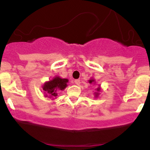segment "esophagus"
<instances>
[{"label":"esophagus","instance_id":"esophagus-1","mask_svg":"<svg viewBox=\"0 0 150 150\" xmlns=\"http://www.w3.org/2000/svg\"><path fill=\"white\" fill-rule=\"evenodd\" d=\"M74 83L78 86V85L80 84V80H79V79H75V80H74Z\"/></svg>","mask_w":150,"mask_h":150}]
</instances>
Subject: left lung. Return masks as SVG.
Here are the masks:
<instances>
[{
	"label": "left lung",
	"mask_w": 150,
	"mask_h": 150,
	"mask_svg": "<svg viewBox=\"0 0 150 150\" xmlns=\"http://www.w3.org/2000/svg\"><path fill=\"white\" fill-rule=\"evenodd\" d=\"M92 82H94L93 79H90V80H89V83H92ZM97 90H98V91H99V90H100V88H98V89H97ZM96 95H98V94H96Z\"/></svg>",
	"instance_id": "left-lung-1"
}]
</instances>
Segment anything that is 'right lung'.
Listing matches in <instances>:
<instances>
[{
    "label": "right lung",
    "instance_id": "obj_1",
    "mask_svg": "<svg viewBox=\"0 0 150 150\" xmlns=\"http://www.w3.org/2000/svg\"><path fill=\"white\" fill-rule=\"evenodd\" d=\"M67 82H68L67 79H62L59 76H56L51 81L45 83L43 88L46 93V95L55 97L58 95L57 93L58 90H63L66 88Z\"/></svg>",
    "mask_w": 150,
    "mask_h": 150
}]
</instances>
